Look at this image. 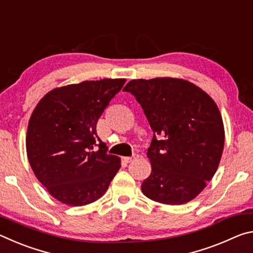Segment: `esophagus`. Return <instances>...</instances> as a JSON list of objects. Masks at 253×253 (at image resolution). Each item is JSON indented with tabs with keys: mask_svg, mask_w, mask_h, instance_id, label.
Segmentation results:
<instances>
[{
	"mask_svg": "<svg viewBox=\"0 0 253 253\" xmlns=\"http://www.w3.org/2000/svg\"><path fill=\"white\" fill-rule=\"evenodd\" d=\"M136 158H137V155L127 156V157H125V162H127V163H130V162H132V161H135Z\"/></svg>",
	"mask_w": 253,
	"mask_h": 253,
	"instance_id": "esophagus-1",
	"label": "esophagus"
}]
</instances>
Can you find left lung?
Instances as JSON below:
<instances>
[{"instance_id": "obj_1", "label": "left lung", "mask_w": 253, "mask_h": 253, "mask_svg": "<svg viewBox=\"0 0 253 253\" xmlns=\"http://www.w3.org/2000/svg\"><path fill=\"white\" fill-rule=\"evenodd\" d=\"M154 132L147 157L152 173L142 192L163 204L190 202L215 174L224 147V127L214 100L198 85L177 78L130 80Z\"/></svg>"}]
</instances>
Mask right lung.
<instances>
[{"label":"right lung","instance_id":"add662e5","mask_svg":"<svg viewBox=\"0 0 253 253\" xmlns=\"http://www.w3.org/2000/svg\"><path fill=\"white\" fill-rule=\"evenodd\" d=\"M126 79L83 81L55 88L30 117L27 154L34 175L63 204L81 207L100 199L121 169L107 154L97 122Z\"/></svg>","mask_w":253,"mask_h":253}]
</instances>
